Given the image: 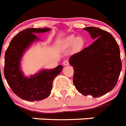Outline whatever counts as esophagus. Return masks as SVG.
I'll list each match as a JSON object with an SVG mask.
<instances>
[{
    "label": "esophagus",
    "instance_id": "1",
    "mask_svg": "<svg viewBox=\"0 0 126 126\" xmlns=\"http://www.w3.org/2000/svg\"><path fill=\"white\" fill-rule=\"evenodd\" d=\"M69 64V61H68V60H64V62H63V65H64V66H68Z\"/></svg>",
    "mask_w": 126,
    "mask_h": 126
}]
</instances>
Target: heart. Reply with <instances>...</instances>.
I'll return each mask as SVG.
<instances>
[{
	"label": "heart",
	"mask_w": 126,
	"mask_h": 126,
	"mask_svg": "<svg viewBox=\"0 0 126 126\" xmlns=\"http://www.w3.org/2000/svg\"><path fill=\"white\" fill-rule=\"evenodd\" d=\"M64 44L67 47L73 46L76 49H79L82 47L84 45V42L81 38H77L74 36H69L64 40Z\"/></svg>",
	"instance_id": "1"
}]
</instances>
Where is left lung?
<instances>
[{
    "label": "left lung",
    "mask_w": 126,
    "mask_h": 126,
    "mask_svg": "<svg viewBox=\"0 0 126 126\" xmlns=\"http://www.w3.org/2000/svg\"><path fill=\"white\" fill-rule=\"evenodd\" d=\"M94 42L69 59L73 67V84L84 95L100 97L114 88L122 70L120 48L108 32L84 28Z\"/></svg>",
    "instance_id": "obj_1"
}]
</instances>
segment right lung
<instances>
[{
	"label": "right lung",
	"mask_w": 126,
	"mask_h": 126,
	"mask_svg": "<svg viewBox=\"0 0 126 126\" xmlns=\"http://www.w3.org/2000/svg\"><path fill=\"white\" fill-rule=\"evenodd\" d=\"M50 31L49 28L23 30L13 38L5 53L4 74L7 82L14 94L27 101H40L49 97L53 80L63 68L59 65L53 69H43L27 77L21 68L23 55L32 44L40 41L35 34Z\"/></svg>",
	"instance_id": "1"
}]
</instances>
